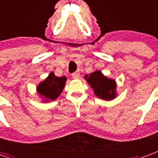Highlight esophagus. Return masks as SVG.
<instances>
[{
  "instance_id": "esophagus-1",
  "label": "esophagus",
  "mask_w": 158,
  "mask_h": 158,
  "mask_svg": "<svg viewBox=\"0 0 158 158\" xmlns=\"http://www.w3.org/2000/svg\"><path fill=\"white\" fill-rule=\"evenodd\" d=\"M72 78H74V79H78V78L80 77V73L78 72H74V73H72Z\"/></svg>"
}]
</instances>
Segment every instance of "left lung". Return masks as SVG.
<instances>
[{
    "instance_id": "left-lung-1",
    "label": "left lung",
    "mask_w": 158,
    "mask_h": 158,
    "mask_svg": "<svg viewBox=\"0 0 158 158\" xmlns=\"http://www.w3.org/2000/svg\"><path fill=\"white\" fill-rule=\"evenodd\" d=\"M84 78L93 89L94 94L100 99L110 101L116 98L117 96L116 81L104 76L101 71H96L91 74L85 75Z\"/></svg>"
}]
</instances>
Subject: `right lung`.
Returning a JSON list of instances; mask_svg holds the SVG:
<instances>
[{
	"label": "right lung",
	"instance_id": "obj_1",
	"mask_svg": "<svg viewBox=\"0 0 158 158\" xmlns=\"http://www.w3.org/2000/svg\"><path fill=\"white\" fill-rule=\"evenodd\" d=\"M66 77H58L52 72L46 79L36 86V92L42 98V102H47L55 101L63 91L66 85Z\"/></svg>",
	"mask_w": 158,
	"mask_h": 158
}]
</instances>
